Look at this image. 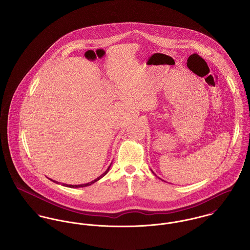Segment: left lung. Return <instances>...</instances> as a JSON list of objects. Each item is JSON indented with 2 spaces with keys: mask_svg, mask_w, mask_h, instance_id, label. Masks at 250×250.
I'll return each instance as SVG.
<instances>
[{
  "mask_svg": "<svg viewBox=\"0 0 250 250\" xmlns=\"http://www.w3.org/2000/svg\"><path fill=\"white\" fill-rule=\"evenodd\" d=\"M151 171H152V173H154V172H153V170H152V169H151Z\"/></svg>",
  "mask_w": 250,
  "mask_h": 250,
  "instance_id": "1",
  "label": "left lung"
}]
</instances>
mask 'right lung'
Listing matches in <instances>:
<instances>
[{"instance_id": "1", "label": "right lung", "mask_w": 250, "mask_h": 250, "mask_svg": "<svg viewBox=\"0 0 250 250\" xmlns=\"http://www.w3.org/2000/svg\"><path fill=\"white\" fill-rule=\"evenodd\" d=\"M110 166H111V164L109 165V167H107V170L103 173V174H101L99 177H97V178L95 179V180H93V181H91V182H89V183H86V184H82V185H67V184H63L62 186H64V187H67V188H84V187H87V186H90V185H92V184H94L95 182H97L98 180H100L101 178H103L106 174H107V172H108V170H109V168H110ZM53 182H55V183H57L58 184V182H56V181H54V180H52Z\"/></svg>"}]
</instances>
